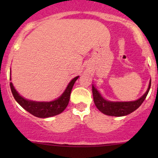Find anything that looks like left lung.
I'll list each match as a JSON object with an SVG mask.
<instances>
[{
  "label": "left lung",
  "mask_w": 158,
  "mask_h": 158,
  "mask_svg": "<svg viewBox=\"0 0 158 158\" xmlns=\"http://www.w3.org/2000/svg\"><path fill=\"white\" fill-rule=\"evenodd\" d=\"M151 87V81L148 85V88L146 92L143 94L139 99L132 102H110L105 99L99 92L98 91L95 87L92 86V92H93L94 102L97 108L100 110L102 113L108 116H114V117H122L132 113L137 110L143 101L146 99V96L149 91Z\"/></svg>",
  "instance_id": "left-lung-1"
}]
</instances>
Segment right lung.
Segmentation results:
<instances>
[{
    "instance_id": "right-lung-1",
    "label": "right lung",
    "mask_w": 158,
    "mask_h": 158,
    "mask_svg": "<svg viewBox=\"0 0 158 158\" xmlns=\"http://www.w3.org/2000/svg\"><path fill=\"white\" fill-rule=\"evenodd\" d=\"M78 78L79 77L72 79L61 97L51 102H35V101H30L24 99L16 91L12 82H10V88L15 99L23 109L35 117H40V118H47V117H53V116L61 114L66 108L70 100L72 88Z\"/></svg>"
}]
</instances>
